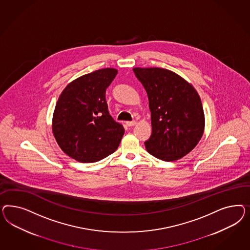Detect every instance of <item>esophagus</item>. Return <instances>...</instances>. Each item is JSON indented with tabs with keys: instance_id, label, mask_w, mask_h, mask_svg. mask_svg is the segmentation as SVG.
<instances>
[{
	"instance_id": "obj_1",
	"label": "esophagus",
	"mask_w": 250,
	"mask_h": 250,
	"mask_svg": "<svg viewBox=\"0 0 250 250\" xmlns=\"http://www.w3.org/2000/svg\"><path fill=\"white\" fill-rule=\"evenodd\" d=\"M136 121H127L126 122V125L127 126H134V125H136Z\"/></svg>"
}]
</instances>
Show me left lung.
I'll return each mask as SVG.
<instances>
[{
  "label": "left lung",
  "mask_w": 250,
  "mask_h": 250,
  "mask_svg": "<svg viewBox=\"0 0 250 250\" xmlns=\"http://www.w3.org/2000/svg\"><path fill=\"white\" fill-rule=\"evenodd\" d=\"M147 93L152 134L145 142L150 155L164 161L182 159L200 141L205 114L195 89L174 72L160 68H133Z\"/></svg>",
  "instance_id": "1"
}]
</instances>
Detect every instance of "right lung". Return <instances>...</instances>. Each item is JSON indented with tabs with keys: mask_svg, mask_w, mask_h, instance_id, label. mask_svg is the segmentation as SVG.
<instances>
[{
	"mask_svg": "<svg viewBox=\"0 0 250 250\" xmlns=\"http://www.w3.org/2000/svg\"><path fill=\"white\" fill-rule=\"evenodd\" d=\"M106 68L78 78L62 91L53 115L54 136L61 149L83 163L114 153L125 129L109 114L106 89L117 74Z\"/></svg>",
	"mask_w": 250,
	"mask_h": 250,
	"instance_id": "right-lung-1",
	"label": "right lung"
}]
</instances>
